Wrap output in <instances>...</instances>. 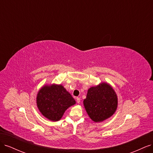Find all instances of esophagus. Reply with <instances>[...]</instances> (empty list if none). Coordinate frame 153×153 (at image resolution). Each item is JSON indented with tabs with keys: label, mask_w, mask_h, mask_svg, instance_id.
I'll return each instance as SVG.
<instances>
[{
	"label": "esophagus",
	"mask_w": 153,
	"mask_h": 153,
	"mask_svg": "<svg viewBox=\"0 0 153 153\" xmlns=\"http://www.w3.org/2000/svg\"><path fill=\"white\" fill-rule=\"evenodd\" d=\"M76 102H77L78 103H80V99L79 98H76Z\"/></svg>",
	"instance_id": "esophagus-1"
}]
</instances>
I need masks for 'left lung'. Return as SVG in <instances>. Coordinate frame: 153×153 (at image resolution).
I'll return each instance as SVG.
<instances>
[{"label": "left lung", "instance_id": "1", "mask_svg": "<svg viewBox=\"0 0 153 153\" xmlns=\"http://www.w3.org/2000/svg\"><path fill=\"white\" fill-rule=\"evenodd\" d=\"M83 104L92 121L101 123L114 114L117 108L118 98L112 85L107 82H101L88 89Z\"/></svg>", "mask_w": 153, "mask_h": 153}]
</instances>
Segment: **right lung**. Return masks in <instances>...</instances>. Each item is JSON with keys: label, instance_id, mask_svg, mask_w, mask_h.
<instances>
[{"label": "right lung", "instance_id": "obj_1", "mask_svg": "<svg viewBox=\"0 0 153 153\" xmlns=\"http://www.w3.org/2000/svg\"><path fill=\"white\" fill-rule=\"evenodd\" d=\"M76 101L62 84H45L36 96V105L40 113L52 121H58L65 111Z\"/></svg>", "mask_w": 153, "mask_h": 153}]
</instances>
